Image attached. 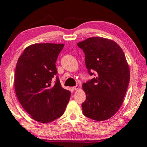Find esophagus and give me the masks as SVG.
Segmentation results:
<instances>
[{
    "label": "esophagus",
    "mask_w": 147,
    "mask_h": 147,
    "mask_svg": "<svg viewBox=\"0 0 147 147\" xmlns=\"http://www.w3.org/2000/svg\"><path fill=\"white\" fill-rule=\"evenodd\" d=\"M79 89V87H78V86H74V87H73V88H72V89H73V91H76V90H78V89Z\"/></svg>",
    "instance_id": "1"
}]
</instances>
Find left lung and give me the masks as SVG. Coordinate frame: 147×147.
<instances>
[{
	"instance_id": "1",
	"label": "left lung",
	"mask_w": 147,
	"mask_h": 147,
	"mask_svg": "<svg viewBox=\"0 0 147 147\" xmlns=\"http://www.w3.org/2000/svg\"><path fill=\"white\" fill-rule=\"evenodd\" d=\"M85 53L88 73L96 76L83 84L86 100L83 114L96 121L109 119L124 101L130 82V69L123 50L111 39L92 37L77 43Z\"/></svg>"
}]
</instances>
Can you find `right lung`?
<instances>
[{
	"label": "right lung",
	"instance_id": "right-lung-1",
	"mask_svg": "<svg viewBox=\"0 0 147 147\" xmlns=\"http://www.w3.org/2000/svg\"><path fill=\"white\" fill-rule=\"evenodd\" d=\"M64 44L36 43L24 50L17 62L15 90L20 104L34 120L49 123L63 115L71 92L62 88L56 62Z\"/></svg>",
	"mask_w": 147,
	"mask_h": 147
}]
</instances>
